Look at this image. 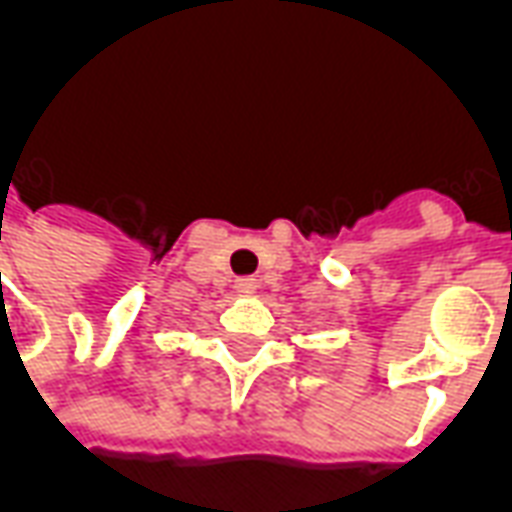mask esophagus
<instances>
[{
    "instance_id": "1",
    "label": "esophagus",
    "mask_w": 512,
    "mask_h": 512,
    "mask_svg": "<svg viewBox=\"0 0 512 512\" xmlns=\"http://www.w3.org/2000/svg\"><path fill=\"white\" fill-rule=\"evenodd\" d=\"M255 290H257L255 279H238V282H235V293H238V296H252Z\"/></svg>"
}]
</instances>
